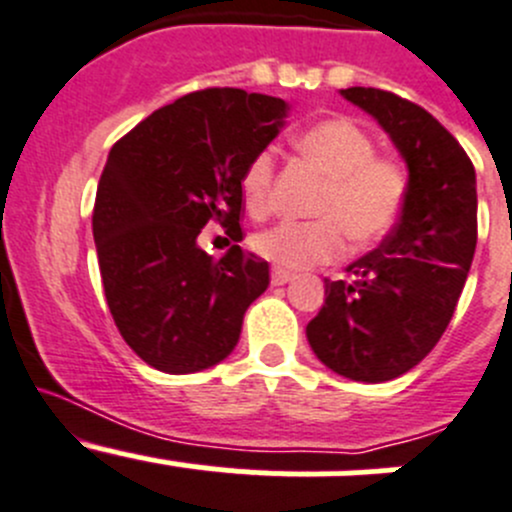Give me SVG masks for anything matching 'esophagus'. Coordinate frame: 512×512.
Here are the masks:
<instances>
[{
	"label": "esophagus",
	"mask_w": 512,
	"mask_h": 512,
	"mask_svg": "<svg viewBox=\"0 0 512 512\" xmlns=\"http://www.w3.org/2000/svg\"><path fill=\"white\" fill-rule=\"evenodd\" d=\"M288 281H293V273L281 271V268H273V273H271V283H273V286H286Z\"/></svg>",
	"instance_id": "1"
}]
</instances>
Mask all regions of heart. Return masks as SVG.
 <instances>
[{
    "label": "heart",
    "instance_id": "heart-1",
    "mask_svg": "<svg viewBox=\"0 0 512 512\" xmlns=\"http://www.w3.org/2000/svg\"><path fill=\"white\" fill-rule=\"evenodd\" d=\"M298 151L328 179L318 196L316 221H281L256 236L254 246L281 271L336 261L346 251L386 239L406 209L411 174L398 156L376 154V139L351 119H326L296 139ZM276 159L256 151L241 174V194L254 216L271 209Z\"/></svg>",
    "mask_w": 512,
    "mask_h": 512
}]
</instances>
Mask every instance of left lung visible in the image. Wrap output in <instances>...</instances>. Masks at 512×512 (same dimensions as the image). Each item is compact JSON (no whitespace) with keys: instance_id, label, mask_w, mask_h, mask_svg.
<instances>
[{"instance_id":"left-lung-1","label":"left lung","mask_w":512,"mask_h":512,"mask_svg":"<svg viewBox=\"0 0 512 512\" xmlns=\"http://www.w3.org/2000/svg\"><path fill=\"white\" fill-rule=\"evenodd\" d=\"M341 94L386 129L406 159L411 191L383 244L341 281L326 278V303L306 336L338 376L383 383L418 366L453 318L478 244L475 169L423 106L373 86Z\"/></svg>"}]
</instances>
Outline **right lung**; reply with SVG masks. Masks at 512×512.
Returning a JSON list of instances; mask_svg holds the SVG:
<instances>
[{"instance_id":"right-lung-1","label":"right lung","mask_w":512,"mask_h":512,"mask_svg":"<svg viewBox=\"0 0 512 512\" xmlns=\"http://www.w3.org/2000/svg\"><path fill=\"white\" fill-rule=\"evenodd\" d=\"M288 104L244 89H201L146 116L109 151L94 229L111 318L131 351L174 376L224 361L268 263L196 239L209 221L241 241V174L283 126Z\"/></svg>"}]
</instances>
